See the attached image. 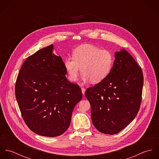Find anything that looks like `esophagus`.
<instances>
[{
	"mask_svg": "<svg viewBox=\"0 0 159 159\" xmlns=\"http://www.w3.org/2000/svg\"><path fill=\"white\" fill-rule=\"evenodd\" d=\"M85 91H86V89H84V88H81V92H82V93H83V95H84V93H85Z\"/></svg>",
	"mask_w": 159,
	"mask_h": 159,
	"instance_id": "34e87169",
	"label": "esophagus"
}]
</instances>
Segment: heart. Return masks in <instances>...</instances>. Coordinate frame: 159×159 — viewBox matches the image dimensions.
Returning a JSON list of instances; mask_svg holds the SVG:
<instances>
[{
	"mask_svg": "<svg viewBox=\"0 0 159 159\" xmlns=\"http://www.w3.org/2000/svg\"><path fill=\"white\" fill-rule=\"evenodd\" d=\"M73 56L67 57L64 61L68 78L71 81L77 80L81 68L83 81L100 83L108 76L114 61L110 51L91 44L79 46L74 50Z\"/></svg>",
	"mask_w": 159,
	"mask_h": 159,
	"instance_id": "b5f03b06",
	"label": "heart"
}]
</instances>
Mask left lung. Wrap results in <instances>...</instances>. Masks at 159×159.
<instances>
[{
	"instance_id": "8db88e82",
	"label": "left lung",
	"mask_w": 159,
	"mask_h": 159,
	"mask_svg": "<svg viewBox=\"0 0 159 159\" xmlns=\"http://www.w3.org/2000/svg\"><path fill=\"white\" fill-rule=\"evenodd\" d=\"M108 76L85 92L94 127L104 134H116L136 117L140 108L143 74L124 49L115 52Z\"/></svg>"
}]
</instances>
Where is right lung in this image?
Instances as JSON below:
<instances>
[{"instance_id": "obj_1", "label": "right lung", "mask_w": 159, "mask_h": 159, "mask_svg": "<svg viewBox=\"0 0 159 159\" xmlns=\"http://www.w3.org/2000/svg\"><path fill=\"white\" fill-rule=\"evenodd\" d=\"M66 74L61 57L53 52V45L29 56L20 70L16 98L25 123L37 135L59 136L70 125L82 92Z\"/></svg>"}]
</instances>
